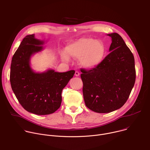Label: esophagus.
I'll return each mask as SVG.
<instances>
[{
    "instance_id": "34e87169",
    "label": "esophagus",
    "mask_w": 150,
    "mask_h": 150,
    "mask_svg": "<svg viewBox=\"0 0 150 150\" xmlns=\"http://www.w3.org/2000/svg\"><path fill=\"white\" fill-rule=\"evenodd\" d=\"M79 75H80V73H79V71H76V72H75V76H77H77H79Z\"/></svg>"
}]
</instances>
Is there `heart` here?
I'll return each mask as SVG.
<instances>
[{
    "label": "heart",
    "instance_id": "b5f03b06",
    "mask_svg": "<svg viewBox=\"0 0 150 150\" xmlns=\"http://www.w3.org/2000/svg\"><path fill=\"white\" fill-rule=\"evenodd\" d=\"M67 54L75 58H80V64L87 69L93 68L103 60L106 47L100 41L91 38H83L69 44L66 48ZM63 59L69 61V55L63 52Z\"/></svg>",
    "mask_w": 150,
    "mask_h": 150
}]
</instances>
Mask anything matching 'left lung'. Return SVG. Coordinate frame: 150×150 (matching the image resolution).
<instances>
[{"label": "left lung", "instance_id": "8db88e82", "mask_svg": "<svg viewBox=\"0 0 150 150\" xmlns=\"http://www.w3.org/2000/svg\"><path fill=\"white\" fill-rule=\"evenodd\" d=\"M112 38L110 52L96 67L81 69L86 106L97 113H109L121 108L128 100L136 77L134 55L117 33Z\"/></svg>", "mask_w": 150, "mask_h": 150}]
</instances>
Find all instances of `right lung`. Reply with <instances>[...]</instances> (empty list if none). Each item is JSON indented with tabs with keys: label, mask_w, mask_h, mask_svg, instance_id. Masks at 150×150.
Instances as JSON below:
<instances>
[{
	"label": "right lung",
	"mask_w": 150,
	"mask_h": 150,
	"mask_svg": "<svg viewBox=\"0 0 150 150\" xmlns=\"http://www.w3.org/2000/svg\"><path fill=\"white\" fill-rule=\"evenodd\" d=\"M44 43L35 38L34 34L26 36L12 57L10 73L12 89L19 103L38 115L52 113L60 107L63 89L75 73L74 70L34 72L30 67V58L43 49Z\"/></svg>",
	"instance_id": "1"
}]
</instances>
